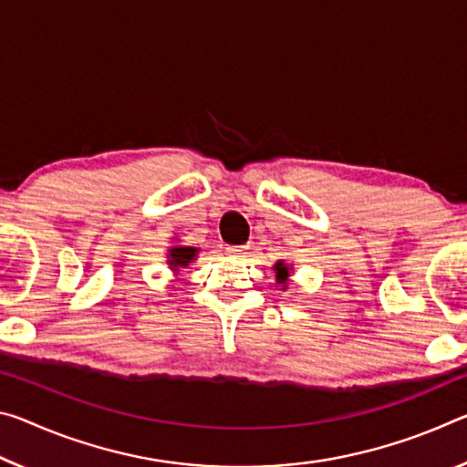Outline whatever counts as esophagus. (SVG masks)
<instances>
[{
  "label": "esophagus",
  "mask_w": 467,
  "mask_h": 467,
  "mask_svg": "<svg viewBox=\"0 0 467 467\" xmlns=\"http://www.w3.org/2000/svg\"><path fill=\"white\" fill-rule=\"evenodd\" d=\"M247 249H249L247 245H228V247H226V255H233V257L243 255Z\"/></svg>",
  "instance_id": "1"
}]
</instances>
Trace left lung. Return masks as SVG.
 I'll return each mask as SVG.
<instances>
[{"label": "left lung", "mask_w": 467, "mask_h": 467, "mask_svg": "<svg viewBox=\"0 0 467 467\" xmlns=\"http://www.w3.org/2000/svg\"><path fill=\"white\" fill-rule=\"evenodd\" d=\"M286 276H288V268H286V265H285L283 262H278V264H276V278H278V283L285 285Z\"/></svg>", "instance_id": "left-lung-1"}]
</instances>
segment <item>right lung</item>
Wrapping results in <instances>:
<instances>
[{
	"instance_id": "add662e5",
	"label": "right lung",
	"mask_w": 467,
	"mask_h": 467,
	"mask_svg": "<svg viewBox=\"0 0 467 467\" xmlns=\"http://www.w3.org/2000/svg\"><path fill=\"white\" fill-rule=\"evenodd\" d=\"M195 251L197 249H193V247H174V249H170L168 264L174 265V270L179 268V265H187L195 257Z\"/></svg>"
}]
</instances>
